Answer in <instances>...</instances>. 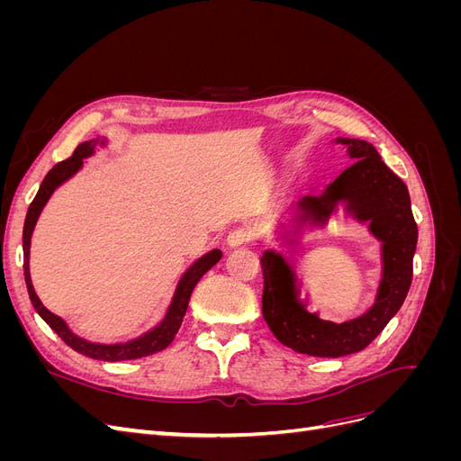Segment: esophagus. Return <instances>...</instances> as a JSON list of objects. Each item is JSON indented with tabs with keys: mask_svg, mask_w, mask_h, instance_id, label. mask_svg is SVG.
I'll list each match as a JSON object with an SVG mask.
<instances>
[{
	"mask_svg": "<svg viewBox=\"0 0 461 461\" xmlns=\"http://www.w3.org/2000/svg\"><path fill=\"white\" fill-rule=\"evenodd\" d=\"M252 240H254V232L248 230V229H234L227 236V244L232 246V248L242 246V244H249Z\"/></svg>",
	"mask_w": 461,
	"mask_h": 461,
	"instance_id": "1",
	"label": "esophagus"
}]
</instances>
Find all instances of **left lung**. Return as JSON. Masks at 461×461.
Listing matches in <instances>:
<instances>
[{"label":"left lung","mask_w":461,"mask_h":461,"mask_svg":"<svg viewBox=\"0 0 461 461\" xmlns=\"http://www.w3.org/2000/svg\"><path fill=\"white\" fill-rule=\"evenodd\" d=\"M356 159L327 186L323 196L300 202L303 221L325 222L339 202L357 221H367L375 239L383 242V278L373 308L346 323L319 319L298 302L296 278L281 254L265 252L263 317L278 342L305 356L340 357L361 352L388 325L403 300L413 276L417 225L408 186L388 169L373 144L356 138H339Z\"/></svg>","instance_id":"1"}]
</instances>
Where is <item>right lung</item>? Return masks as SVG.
<instances>
[{
	"label": "right lung",
	"mask_w": 461,
	"mask_h": 461,
	"mask_svg": "<svg viewBox=\"0 0 461 461\" xmlns=\"http://www.w3.org/2000/svg\"><path fill=\"white\" fill-rule=\"evenodd\" d=\"M92 151H94V142H82L75 149L73 156L55 165L53 169L46 175L44 183L40 185L36 198L32 200V203L29 207V213H26L24 230H23L26 288H29L31 302L34 305V310L40 313V317L44 319L46 323L59 334V339L67 346H71L75 352H78L82 356H88L92 359H104V361H124V359L146 357V356H151V354H158V352L165 350V348L175 340L176 332H178L180 325H183V319L186 315L188 302H190L194 286H196L200 278L213 267V265L221 259L222 254H221V249H212V252L205 254L203 258H200L196 263L192 265V267L185 273V276L180 278V283H178L176 292H175V298L169 305V312H167L165 319L156 329H151L149 332H146L144 337L131 340V342H124V344H109V346L107 344H94V342H88L85 339H78L77 334L68 330L65 321L58 315H53L50 310H46L44 305H41L40 298L36 296L32 281H31V271H29V252H31V236H32L34 225H36V221L41 213V209H44L46 202L50 200V196L53 194V190L58 188L61 183H65L68 176H73L82 167V161H85V158L92 156Z\"/></svg>",
	"instance_id": "1"
}]
</instances>
